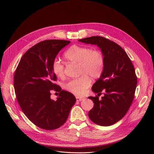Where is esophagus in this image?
<instances>
[{"label":"esophagus","mask_w":154,"mask_h":154,"mask_svg":"<svg viewBox=\"0 0 154 154\" xmlns=\"http://www.w3.org/2000/svg\"><path fill=\"white\" fill-rule=\"evenodd\" d=\"M84 99L82 98V97H76V100L77 102H80L81 100H82Z\"/></svg>","instance_id":"1"}]
</instances>
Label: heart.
Masks as SVG:
<instances>
[{"instance_id": "1", "label": "heart", "mask_w": 154, "mask_h": 154, "mask_svg": "<svg viewBox=\"0 0 154 154\" xmlns=\"http://www.w3.org/2000/svg\"><path fill=\"white\" fill-rule=\"evenodd\" d=\"M65 57L70 62L79 64L80 77L70 80L64 88L69 92L77 96L84 95L91 84L89 77H99L103 70L105 60L101 51L85 46L73 45L65 53ZM54 74L58 77H64V67L61 60L55 58L52 64Z\"/></svg>"}]
</instances>
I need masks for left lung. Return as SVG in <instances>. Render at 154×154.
<instances>
[{
  "instance_id": "8db88e82",
  "label": "left lung",
  "mask_w": 154,
  "mask_h": 154,
  "mask_svg": "<svg viewBox=\"0 0 154 154\" xmlns=\"http://www.w3.org/2000/svg\"><path fill=\"white\" fill-rule=\"evenodd\" d=\"M79 41L97 45L105 60L102 74L92 87L104 96L100 100L97 95L88 97L94 103L88 117L99 125H112L124 117L133 102L137 84L134 67L123 48L107 38L92 36Z\"/></svg>"
}]
</instances>
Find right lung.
Wrapping results in <instances>:
<instances>
[{"label":"right lung","mask_w":154,"mask_h":154,"mask_svg":"<svg viewBox=\"0 0 154 154\" xmlns=\"http://www.w3.org/2000/svg\"><path fill=\"white\" fill-rule=\"evenodd\" d=\"M70 43L69 40H47L23 54L14 74V87L19 106L31 122L44 130L58 128L67 121L76 99L54 84L56 75L52 64L59 51ZM60 92L56 101L50 91Z\"/></svg>","instance_id":"obj_1"}]
</instances>
